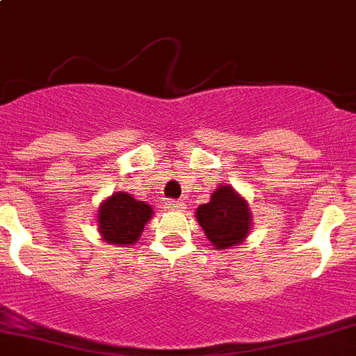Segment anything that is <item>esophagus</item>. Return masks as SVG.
<instances>
[{"label": "esophagus", "instance_id": "1", "mask_svg": "<svg viewBox=\"0 0 356 356\" xmlns=\"http://www.w3.org/2000/svg\"><path fill=\"white\" fill-rule=\"evenodd\" d=\"M166 209H170V211H182L184 209V202L181 200H172L166 204Z\"/></svg>", "mask_w": 356, "mask_h": 356}]
</instances>
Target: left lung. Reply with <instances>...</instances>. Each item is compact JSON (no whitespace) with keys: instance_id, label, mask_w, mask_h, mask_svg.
I'll list each match as a JSON object with an SVG mask.
<instances>
[{"instance_id":"left-lung-1","label":"left lung","mask_w":356,"mask_h":356,"mask_svg":"<svg viewBox=\"0 0 356 356\" xmlns=\"http://www.w3.org/2000/svg\"><path fill=\"white\" fill-rule=\"evenodd\" d=\"M195 218L216 250H230L241 245L254 225L246 198L229 184L218 186L211 193L209 202L197 207Z\"/></svg>"}]
</instances>
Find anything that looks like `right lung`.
Returning <instances> with one entry per match:
<instances>
[{
  "mask_svg": "<svg viewBox=\"0 0 356 356\" xmlns=\"http://www.w3.org/2000/svg\"><path fill=\"white\" fill-rule=\"evenodd\" d=\"M152 207L127 191H115L97 209V230L104 243L129 246L138 241L145 223L152 220Z\"/></svg>",
  "mask_w": 356,
  "mask_h": 356,
  "instance_id": "obj_1",
  "label": "right lung"
}]
</instances>
